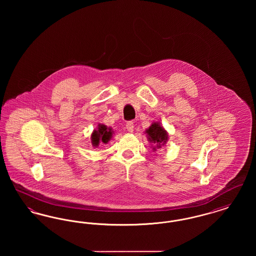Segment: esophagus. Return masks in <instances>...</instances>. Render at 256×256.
I'll return each mask as SVG.
<instances>
[{
  "mask_svg": "<svg viewBox=\"0 0 256 256\" xmlns=\"http://www.w3.org/2000/svg\"><path fill=\"white\" fill-rule=\"evenodd\" d=\"M126 130H128V132H132L134 130V122L130 121V122H126Z\"/></svg>",
  "mask_w": 256,
  "mask_h": 256,
  "instance_id": "obj_1",
  "label": "esophagus"
}]
</instances>
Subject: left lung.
Instances as JSON below:
<instances>
[{"label": "left lung", "mask_w": 256, "mask_h": 256, "mask_svg": "<svg viewBox=\"0 0 256 256\" xmlns=\"http://www.w3.org/2000/svg\"><path fill=\"white\" fill-rule=\"evenodd\" d=\"M145 134H146L150 143H152V148L154 150H156L161 146H165L169 139L168 132L159 122H152L150 126L146 128Z\"/></svg>", "instance_id": "left-lung-1"}]
</instances>
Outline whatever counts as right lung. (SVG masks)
<instances>
[{"instance_id":"obj_1","label":"right lung","mask_w":256,"mask_h":256,"mask_svg":"<svg viewBox=\"0 0 256 256\" xmlns=\"http://www.w3.org/2000/svg\"><path fill=\"white\" fill-rule=\"evenodd\" d=\"M113 135V130L111 128L106 126L104 124H98L96 130L91 134V143L94 148H97L100 142L108 144L111 140Z\"/></svg>"}]
</instances>
